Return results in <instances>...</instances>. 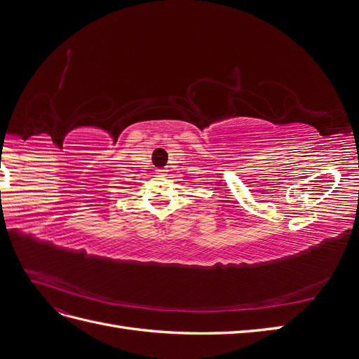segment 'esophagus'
Wrapping results in <instances>:
<instances>
[{
	"label": "esophagus",
	"instance_id": "obj_1",
	"mask_svg": "<svg viewBox=\"0 0 359 359\" xmlns=\"http://www.w3.org/2000/svg\"><path fill=\"white\" fill-rule=\"evenodd\" d=\"M156 172L158 173V175H166V169H157Z\"/></svg>",
	"mask_w": 359,
	"mask_h": 359
}]
</instances>
